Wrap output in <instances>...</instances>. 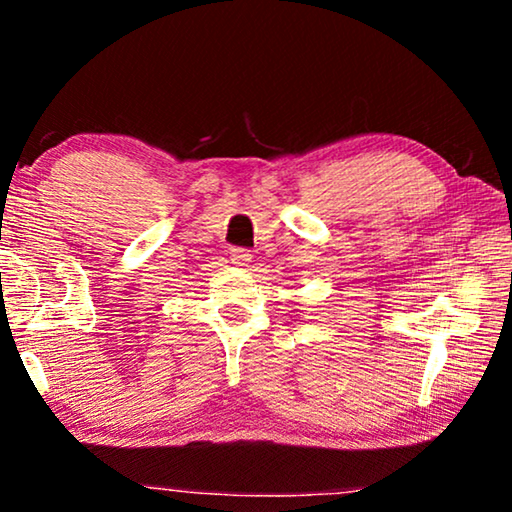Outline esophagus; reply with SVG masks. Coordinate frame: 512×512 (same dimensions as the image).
<instances>
[{
    "instance_id": "obj_1",
    "label": "esophagus",
    "mask_w": 512,
    "mask_h": 512,
    "mask_svg": "<svg viewBox=\"0 0 512 512\" xmlns=\"http://www.w3.org/2000/svg\"><path fill=\"white\" fill-rule=\"evenodd\" d=\"M230 259H232V264H237V266H248L250 262H253V255H250V250H246V248H232Z\"/></svg>"
}]
</instances>
